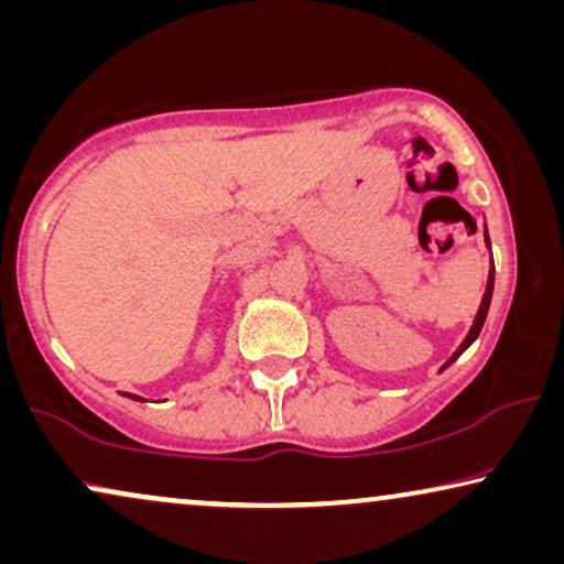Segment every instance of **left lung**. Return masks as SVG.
Instances as JSON below:
<instances>
[{
    "label": "left lung",
    "mask_w": 564,
    "mask_h": 564,
    "mask_svg": "<svg viewBox=\"0 0 564 564\" xmlns=\"http://www.w3.org/2000/svg\"><path fill=\"white\" fill-rule=\"evenodd\" d=\"M485 243H488V249H490V238H488V228H485ZM490 261H492V257H490ZM492 282H496V267L490 264V274H488V288H485V295H482V303H480V311H477V315H475V323H473V328H469V334L465 336V341L459 344V349L452 354L449 357V361H446L444 367H449L452 361H457L459 357H462V351L467 349L469 344L475 341L477 336H480V330H482V323H485V318H488V307H490V297H492ZM442 367V369H444Z\"/></svg>",
    "instance_id": "1"
}]
</instances>
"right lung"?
Returning a JSON list of instances; mask_svg holds the SVG:
<instances>
[{
    "label": "right lung",
    "mask_w": 564,
    "mask_h": 564,
    "mask_svg": "<svg viewBox=\"0 0 564 564\" xmlns=\"http://www.w3.org/2000/svg\"><path fill=\"white\" fill-rule=\"evenodd\" d=\"M128 398H133V400H143V398H138V395H128Z\"/></svg>",
    "instance_id": "add662e5"
}]
</instances>
